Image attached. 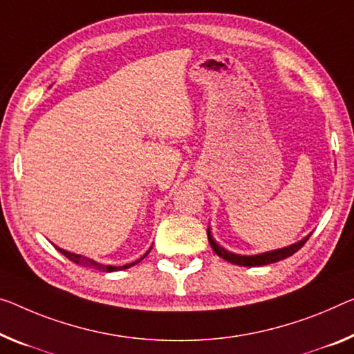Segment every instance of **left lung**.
<instances>
[{
	"instance_id": "left-lung-1",
	"label": "left lung",
	"mask_w": 354,
	"mask_h": 354,
	"mask_svg": "<svg viewBox=\"0 0 354 354\" xmlns=\"http://www.w3.org/2000/svg\"><path fill=\"white\" fill-rule=\"evenodd\" d=\"M207 237H209L210 247L214 248V252L218 254L220 258L230 261L231 264L245 266V268H257V266H266V264L277 263V261H281V259H285L288 257H291V254H295L297 250H301L304 247V243L308 241L310 234H308L306 239H302V241L292 243V245H290V247L279 248V250H272V252H266V253H261V254H253V257H243V254L231 253V252H227V250H225L223 247H220L218 243L214 241V237H212L210 227L207 230Z\"/></svg>"
}]
</instances>
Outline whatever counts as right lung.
Returning <instances> with one entry per match:
<instances>
[{
	"mask_svg": "<svg viewBox=\"0 0 354 354\" xmlns=\"http://www.w3.org/2000/svg\"><path fill=\"white\" fill-rule=\"evenodd\" d=\"M57 250H58L59 253H63L64 257H66L68 259L73 261V263L79 264V266H82V268L97 269V270H102V272H115V270H123V269H128V268H131V266L138 264L139 261H142V259L147 257V253L150 252V250H149V252H147L142 258H139L138 261H134V263H129V264H124V266H106V264L96 263L95 259H90V258H86V257H82V254H75V253H71V252H66V250H63V248H58V247H57Z\"/></svg>",
	"mask_w": 354,
	"mask_h": 354,
	"instance_id": "obj_1",
	"label": "right lung"
}]
</instances>
